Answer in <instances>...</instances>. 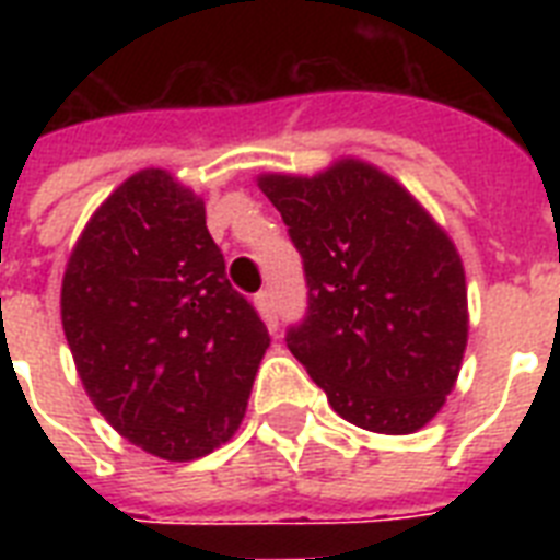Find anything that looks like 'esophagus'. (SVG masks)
I'll return each instance as SVG.
<instances>
[{"mask_svg":"<svg viewBox=\"0 0 560 560\" xmlns=\"http://www.w3.org/2000/svg\"><path fill=\"white\" fill-rule=\"evenodd\" d=\"M255 307H258V314L264 316V323L270 325V328H276V323H279V314H276V296H272L270 288H264L258 296H255Z\"/></svg>","mask_w":560,"mask_h":560,"instance_id":"esophagus-1","label":"esophagus"}]
</instances>
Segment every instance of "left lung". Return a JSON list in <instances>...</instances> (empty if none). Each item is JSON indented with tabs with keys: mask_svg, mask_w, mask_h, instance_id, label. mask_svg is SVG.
I'll return each mask as SVG.
<instances>
[{
	"mask_svg": "<svg viewBox=\"0 0 560 560\" xmlns=\"http://www.w3.org/2000/svg\"><path fill=\"white\" fill-rule=\"evenodd\" d=\"M302 255L305 319L288 349L337 416L372 433H416L444 407L468 346L456 246L424 206L369 162L316 177L264 174Z\"/></svg>",
	"mask_w": 560,
	"mask_h": 560,
	"instance_id": "8db88e82",
	"label": "left lung"
}]
</instances>
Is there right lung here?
Instances as JSON below:
<instances>
[{
  "label": "right lung",
  "mask_w": 560,
  "mask_h": 560,
  "mask_svg": "<svg viewBox=\"0 0 560 560\" xmlns=\"http://www.w3.org/2000/svg\"><path fill=\"white\" fill-rule=\"evenodd\" d=\"M60 316L95 409L168 462L232 439L270 346L229 284L202 200L162 168L125 179L92 214L66 264Z\"/></svg>",
  "instance_id": "obj_1"
}]
</instances>
